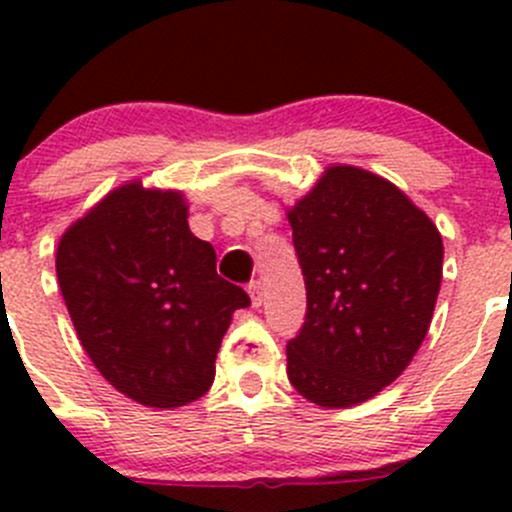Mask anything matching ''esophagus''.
<instances>
[{"label": "esophagus", "mask_w": 512, "mask_h": 512, "mask_svg": "<svg viewBox=\"0 0 512 512\" xmlns=\"http://www.w3.org/2000/svg\"><path fill=\"white\" fill-rule=\"evenodd\" d=\"M247 292H250L252 307H260L262 299H265V287H262V282L260 280H252L250 285H247Z\"/></svg>", "instance_id": "34e87169"}]
</instances>
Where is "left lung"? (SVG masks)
I'll return each mask as SVG.
<instances>
[{
    "mask_svg": "<svg viewBox=\"0 0 512 512\" xmlns=\"http://www.w3.org/2000/svg\"><path fill=\"white\" fill-rule=\"evenodd\" d=\"M287 218L307 287L287 376L312 404L347 409L421 347L441 289V232L394 183L354 165L327 168Z\"/></svg>",
    "mask_w": 512,
    "mask_h": 512,
    "instance_id": "obj_1",
    "label": "left lung"
}]
</instances>
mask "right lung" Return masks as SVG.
<instances>
[{
  "mask_svg": "<svg viewBox=\"0 0 512 512\" xmlns=\"http://www.w3.org/2000/svg\"><path fill=\"white\" fill-rule=\"evenodd\" d=\"M215 260L190 232L183 195L141 183L108 193L64 232L66 309L96 369L128 399L175 409L213 386L232 312L250 304Z\"/></svg>",
  "mask_w": 512,
  "mask_h": 512,
  "instance_id": "add662e5",
  "label": "right lung"
}]
</instances>
